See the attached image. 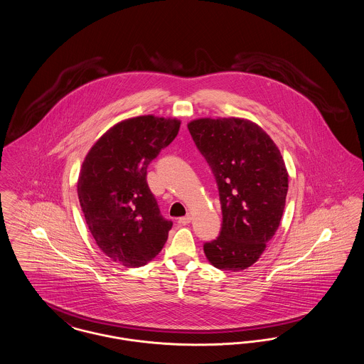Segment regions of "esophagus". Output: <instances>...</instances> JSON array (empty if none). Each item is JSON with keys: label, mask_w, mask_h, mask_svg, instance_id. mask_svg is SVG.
<instances>
[{"label": "esophagus", "mask_w": 364, "mask_h": 364, "mask_svg": "<svg viewBox=\"0 0 364 364\" xmlns=\"http://www.w3.org/2000/svg\"><path fill=\"white\" fill-rule=\"evenodd\" d=\"M191 221H192V215H191V214H187L186 217H181V218H178V223H180L181 225H188Z\"/></svg>", "instance_id": "esophagus-1"}]
</instances>
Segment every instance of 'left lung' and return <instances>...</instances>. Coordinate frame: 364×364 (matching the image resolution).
<instances>
[{"instance_id":"obj_1","label":"left lung","mask_w":364,"mask_h":364,"mask_svg":"<svg viewBox=\"0 0 364 364\" xmlns=\"http://www.w3.org/2000/svg\"><path fill=\"white\" fill-rule=\"evenodd\" d=\"M220 192L223 228L203 245L221 270L252 266L277 232L288 192V171L276 143L257 122L202 117L187 124Z\"/></svg>"}]
</instances>
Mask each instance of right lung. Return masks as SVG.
<instances>
[{"label": "right lung", "mask_w": 364, "mask_h": 364, "mask_svg": "<svg viewBox=\"0 0 364 364\" xmlns=\"http://www.w3.org/2000/svg\"><path fill=\"white\" fill-rule=\"evenodd\" d=\"M181 122L146 114L110 127L82 164L77 196L86 224L106 257L144 266L168 240L172 221L161 217L147 186V166L173 141Z\"/></svg>", "instance_id": "right-lung-1"}]
</instances>
